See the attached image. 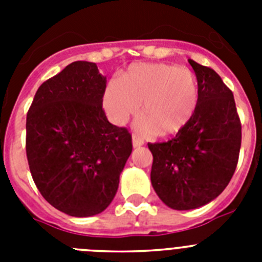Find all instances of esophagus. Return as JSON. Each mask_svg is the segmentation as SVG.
<instances>
[{
  "label": "esophagus",
  "mask_w": 262,
  "mask_h": 262,
  "mask_svg": "<svg viewBox=\"0 0 262 262\" xmlns=\"http://www.w3.org/2000/svg\"><path fill=\"white\" fill-rule=\"evenodd\" d=\"M144 144V140H143L140 136L138 135H133V145L134 148H138V147H142Z\"/></svg>",
  "instance_id": "34e87169"
}]
</instances>
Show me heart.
Wrapping results in <instances>:
<instances>
[{
    "label": "heart",
    "instance_id": "obj_1",
    "mask_svg": "<svg viewBox=\"0 0 262 262\" xmlns=\"http://www.w3.org/2000/svg\"><path fill=\"white\" fill-rule=\"evenodd\" d=\"M142 105L147 131L172 136L190 123L200 105V85L187 68L166 64H134L119 82H111L103 94V106L117 124L124 123Z\"/></svg>",
    "mask_w": 262,
    "mask_h": 262
}]
</instances>
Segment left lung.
<instances>
[{
  "label": "left lung",
  "instance_id": "1",
  "mask_svg": "<svg viewBox=\"0 0 262 262\" xmlns=\"http://www.w3.org/2000/svg\"><path fill=\"white\" fill-rule=\"evenodd\" d=\"M189 62L200 85L198 110L172 140L148 144L152 186L173 210L198 209L215 200L235 173L242 145L232 92L214 69Z\"/></svg>",
  "mask_w": 262,
  "mask_h": 262
}]
</instances>
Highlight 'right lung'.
I'll use <instances>...</instances> for the list:
<instances>
[{
	"label": "right lung",
	"mask_w": 262,
	"mask_h": 262,
	"mask_svg": "<svg viewBox=\"0 0 262 262\" xmlns=\"http://www.w3.org/2000/svg\"><path fill=\"white\" fill-rule=\"evenodd\" d=\"M106 77L75 61L39 86L26 119V155L38 190L71 216L102 212L133 152L131 134L102 108Z\"/></svg>",
	"instance_id": "1"
}]
</instances>
